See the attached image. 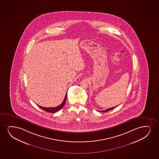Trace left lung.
Masks as SVG:
<instances>
[{
  "instance_id": "1",
  "label": "left lung",
  "mask_w": 159,
  "mask_h": 159,
  "mask_svg": "<svg viewBox=\"0 0 159 159\" xmlns=\"http://www.w3.org/2000/svg\"><path fill=\"white\" fill-rule=\"evenodd\" d=\"M117 106H116V107H111V108H109V109H107V110H105L104 111H97L98 112H108V111H109L112 110H113V109H115L116 107H117Z\"/></svg>"
}]
</instances>
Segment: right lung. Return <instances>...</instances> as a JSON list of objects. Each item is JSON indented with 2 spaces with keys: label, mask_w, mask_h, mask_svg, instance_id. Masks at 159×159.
Returning <instances> with one entry per match:
<instances>
[{
  "label": "right lung",
  "mask_w": 159,
  "mask_h": 159,
  "mask_svg": "<svg viewBox=\"0 0 159 159\" xmlns=\"http://www.w3.org/2000/svg\"><path fill=\"white\" fill-rule=\"evenodd\" d=\"M66 95H67V93H66V95L64 97V100L63 101V102L58 107H41L40 105H38L39 107H40L41 109L42 110L48 112L50 113H55L58 112V111L60 110L63 107H64V104H66Z\"/></svg>",
  "instance_id": "right-lung-1"
}]
</instances>
